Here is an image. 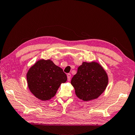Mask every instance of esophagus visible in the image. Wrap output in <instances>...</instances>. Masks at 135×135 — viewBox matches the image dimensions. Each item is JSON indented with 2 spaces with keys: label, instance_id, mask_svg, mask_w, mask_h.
Returning a JSON list of instances; mask_svg holds the SVG:
<instances>
[{
  "label": "esophagus",
  "instance_id": "34e87169",
  "mask_svg": "<svg viewBox=\"0 0 135 135\" xmlns=\"http://www.w3.org/2000/svg\"><path fill=\"white\" fill-rule=\"evenodd\" d=\"M67 79H68V81H70L71 80V74H70V73H68V74H67Z\"/></svg>",
  "mask_w": 135,
  "mask_h": 135
}]
</instances>
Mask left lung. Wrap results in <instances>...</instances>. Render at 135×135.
<instances>
[{
  "label": "left lung",
  "instance_id": "obj_1",
  "mask_svg": "<svg viewBox=\"0 0 135 135\" xmlns=\"http://www.w3.org/2000/svg\"><path fill=\"white\" fill-rule=\"evenodd\" d=\"M108 83L105 71L95 62H83L71 81L77 97L84 101L98 98L105 90Z\"/></svg>",
  "mask_w": 135,
  "mask_h": 135
}]
</instances>
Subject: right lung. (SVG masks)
Masks as SVG:
<instances>
[{"label": "right lung", "mask_w": 135, "mask_h": 135, "mask_svg": "<svg viewBox=\"0 0 135 135\" xmlns=\"http://www.w3.org/2000/svg\"><path fill=\"white\" fill-rule=\"evenodd\" d=\"M67 80L62 69L50 59H40L30 68L27 80L30 92L42 100L51 99Z\"/></svg>", "instance_id": "right-lung-1"}]
</instances>
